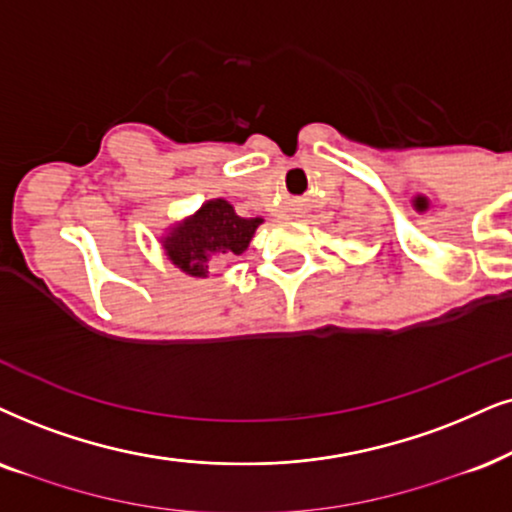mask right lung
Returning <instances> with one entry per match:
<instances>
[{"label":"right lung","mask_w":512,"mask_h":512,"mask_svg":"<svg viewBox=\"0 0 512 512\" xmlns=\"http://www.w3.org/2000/svg\"><path fill=\"white\" fill-rule=\"evenodd\" d=\"M262 222V217L236 215L229 200L212 198L205 200L193 215L172 224L160 236V243L167 260L179 271L205 278L210 262L243 255Z\"/></svg>","instance_id":"add662e5"}]
</instances>
